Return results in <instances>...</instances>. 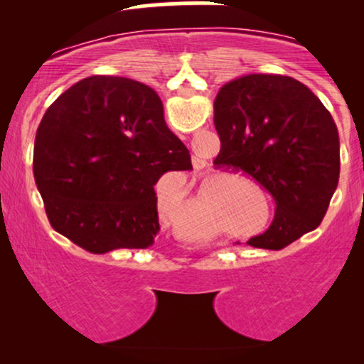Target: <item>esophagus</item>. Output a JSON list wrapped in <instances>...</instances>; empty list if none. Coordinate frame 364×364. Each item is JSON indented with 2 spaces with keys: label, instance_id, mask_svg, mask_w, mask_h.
<instances>
[{
  "label": "esophagus",
  "instance_id": "1",
  "mask_svg": "<svg viewBox=\"0 0 364 364\" xmlns=\"http://www.w3.org/2000/svg\"><path fill=\"white\" fill-rule=\"evenodd\" d=\"M193 168L195 169H200V168H203V166H205V161H202V159H198V157H193Z\"/></svg>",
  "mask_w": 364,
  "mask_h": 364
}]
</instances>
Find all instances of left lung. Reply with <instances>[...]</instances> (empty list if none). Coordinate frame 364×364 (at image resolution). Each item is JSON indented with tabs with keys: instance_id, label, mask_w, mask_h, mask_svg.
<instances>
[{
	"instance_id": "8db88e82",
	"label": "left lung",
	"mask_w": 364,
	"mask_h": 364,
	"mask_svg": "<svg viewBox=\"0 0 364 364\" xmlns=\"http://www.w3.org/2000/svg\"><path fill=\"white\" fill-rule=\"evenodd\" d=\"M220 152L272 195L275 215L250 246L282 250L323 220L339 183V133L327 107L301 82L246 75L225 83L214 101Z\"/></svg>"
}]
</instances>
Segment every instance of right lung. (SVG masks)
<instances>
[{
  "instance_id": "add662e5",
  "label": "right lung",
  "mask_w": 364,
  "mask_h": 364,
  "mask_svg": "<svg viewBox=\"0 0 364 364\" xmlns=\"http://www.w3.org/2000/svg\"><path fill=\"white\" fill-rule=\"evenodd\" d=\"M190 168L159 95L132 78H83L37 128L34 178L49 224L90 253L152 246L161 229L154 185Z\"/></svg>"
}]
</instances>
